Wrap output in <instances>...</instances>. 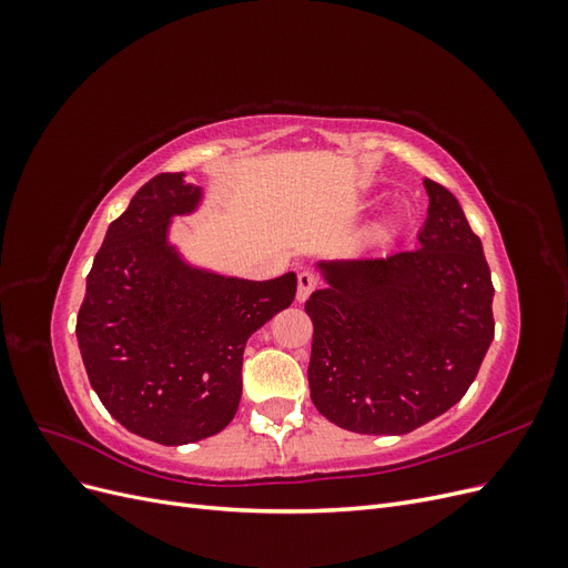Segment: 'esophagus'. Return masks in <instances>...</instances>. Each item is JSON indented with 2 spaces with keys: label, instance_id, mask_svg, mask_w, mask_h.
Segmentation results:
<instances>
[{
  "label": "esophagus",
  "instance_id": "obj_1",
  "mask_svg": "<svg viewBox=\"0 0 568 568\" xmlns=\"http://www.w3.org/2000/svg\"><path fill=\"white\" fill-rule=\"evenodd\" d=\"M317 277H315V274L313 272H301L298 274V301H307V296H311L313 294V291L317 288Z\"/></svg>",
  "mask_w": 568,
  "mask_h": 568
}]
</instances>
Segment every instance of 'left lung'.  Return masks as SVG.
<instances>
[{"instance_id":"obj_1","label":"left lung","mask_w":568,"mask_h":568,"mask_svg":"<svg viewBox=\"0 0 568 568\" xmlns=\"http://www.w3.org/2000/svg\"><path fill=\"white\" fill-rule=\"evenodd\" d=\"M424 186L419 248L320 263L329 286L305 303L311 398L355 434H409L443 415L476 379L495 334L480 239L448 189Z\"/></svg>"}]
</instances>
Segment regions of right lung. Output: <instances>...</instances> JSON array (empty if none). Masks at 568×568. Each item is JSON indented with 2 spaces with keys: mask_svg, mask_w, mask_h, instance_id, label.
<instances>
[{
  "mask_svg": "<svg viewBox=\"0 0 568 568\" xmlns=\"http://www.w3.org/2000/svg\"><path fill=\"white\" fill-rule=\"evenodd\" d=\"M199 201L184 173L149 180L109 225L75 324L99 400L161 445L196 443L234 419L248 336L296 298L294 272L251 282L186 265L168 225Z\"/></svg>",
  "mask_w": 568,
  "mask_h": 568,
  "instance_id": "add662e5",
  "label": "right lung"
}]
</instances>
